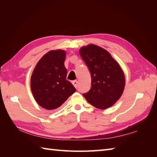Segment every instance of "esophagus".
I'll use <instances>...</instances> for the list:
<instances>
[{
  "mask_svg": "<svg viewBox=\"0 0 157 157\" xmlns=\"http://www.w3.org/2000/svg\"><path fill=\"white\" fill-rule=\"evenodd\" d=\"M72 84H73V86H74L75 88H77V86H78V81H76V80L73 81Z\"/></svg>",
  "mask_w": 157,
  "mask_h": 157,
  "instance_id": "esophagus-1",
  "label": "esophagus"
}]
</instances>
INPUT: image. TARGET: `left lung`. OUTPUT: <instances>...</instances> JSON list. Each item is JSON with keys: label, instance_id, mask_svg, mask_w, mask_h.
I'll return each instance as SVG.
<instances>
[{"label": "left lung", "instance_id": "1", "mask_svg": "<svg viewBox=\"0 0 157 157\" xmlns=\"http://www.w3.org/2000/svg\"><path fill=\"white\" fill-rule=\"evenodd\" d=\"M79 53L91 73V89L84 94L86 101L99 109L111 107L124 90L125 78L121 66L107 51L97 45L82 46Z\"/></svg>", "mask_w": 157, "mask_h": 157}]
</instances>
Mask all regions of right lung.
I'll return each instance as SVG.
<instances>
[{
	"instance_id": "right-lung-1",
	"label": "right lung",
	"mask_w": 157,
	"mask_h": 157,
	"mask_svg": "<svg viewBox=\"0 0 157 157\" xmlns=\"http://www.w3.org/2000/svg\"><path fill=\"white\" fill-rule=\"evenodd\" d=\"M66 52L52 50L42 56L32 72L30 86L36 102L47 110L59 108L76 90L66 77Z\"/></svg>"
}]
</instances>
